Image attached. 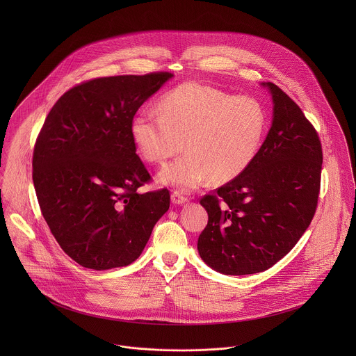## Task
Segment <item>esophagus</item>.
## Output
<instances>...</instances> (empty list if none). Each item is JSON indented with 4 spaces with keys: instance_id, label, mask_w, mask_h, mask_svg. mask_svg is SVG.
I'll use <instances>...</instances> for the list:
<instances>
[{
    "instance_id": "34e87169",
    "label": "esophagus",
    "mask_w": 356,
    "mask_h": 356,
    "mask_svg": "<svg viewBox=\"0 0 356 356\" xmlns=\"http://www.w3.org/2000/svg\"><path fill=\"white\" fill-rule=\"evenodd\" d=\"M189 199L186 196H184L179 191H174L171 195V202L174 204H184L186 203Z\"/></svg>"
}]
</instances>
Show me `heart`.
I'll return each mask as SVG.
<instances>
[{"label":"heart","instance_id":"1","mask_svg":"<svg viewBox=\"0 0 356 356\" xmlns=\"http://www.w3.org/2000/svg\"><path fill=\"white\" fill-rule=\"evenodd\" d=\"M156 109L143 108L131 120V137L143 157L163 164L186 153L159 174L163 184L192 191L209 178L225 184L244 174L267 129L263 104L250 96L186 82L167 92Z\"/></svg>","mask_w":356,"mask_h":356}]
</instances>
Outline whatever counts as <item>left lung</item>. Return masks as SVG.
Masks as SVG:
<instances>
[{"instance_id":"left-lung-1","label":"left lung","mask_w":356,"mask_h":356,"mask_svg":"<svg viewBox=\"0 0 356 356\" xmlns=\"http://www.w3.org/2000/svg\"><path fill=\"white\" fill-rule=\"evenodd\" d=\"M271 129L250 168L205 195L204 261L227 275L260 273L288 254L309 226L321 189L322 145L300 106L273 82Z\"/></svg>"}]
</instances>
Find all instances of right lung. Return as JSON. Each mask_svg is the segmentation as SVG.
<instances>
[{"label":"right lung","instance_id":"1","mask_svg":"<svg viewBox=\"0 0 356 356\" xmlns=\"http://www.w3.org/2000/svg\"><path fill=\"white\" fill-rule=\"evenodd\" d=\"M171 72L85 81L51 106L33 153L41 212L78 264L108 270L133 263L170 207V192L138 193L152 181L137 154L131 120Z\"/></svg>","mask_w":356,"mask_h":356}]
</instances>
